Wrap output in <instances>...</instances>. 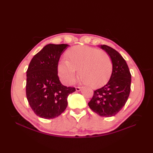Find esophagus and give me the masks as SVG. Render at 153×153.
Segmentation results:
<instances>
[{
	"label": "esophagus",
	"mask_w": 153,
	"mask_h": 153,
	"mask_svg": "<svg viewBox=\"0 0 153 153\" xmlns=\"http://www.w3.org/2000/svg\"><path fill=\"white\" fill-rule=\"evenodd\" d=\"M82 89V87H76V90L77 91H80Z\"/></svg>",
	"instance_id": "34e87169"
}]
</instances>
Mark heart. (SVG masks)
Segmentation results:
<instances>
[{"mask_svg": "<svg viewBox=\"0 0 153 153\" xmlns=\"http://www.w3.org/2000/svg\"><path fill=\"white\" fill-rule=\"evenodd\" d=\"M66 60L58 64V75L66 84L72 83L77 76L83 83L92 87H101L108 82L113 71L111 58L105 51L85 45L70 48L66 53Z\"/></svg>", "mask_w": 153, "mask_h": 153, "instance_id": "obj_1", "label": "heart"}]
</instances>
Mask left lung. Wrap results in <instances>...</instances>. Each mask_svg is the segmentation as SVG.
<instances>
[{
  "label": "left lung",
  "instance_id": "8db88e82",
  "mask_svg": "<svg viewBox=\"0 0 153 153\" xmlns=\"http://www.w3.org/2000/svg\"><path fill=\"white\" fill-rule=\"evenodd\" d=\"M99 47L111 58L113 71L108 82L94 91L88 105L99 116L111 117L116 115L128 100L131 89V76L126 60L118 51L105 45Z\"/></svg>",
  "mask_w": 153,
  "mask_h": 153
}]
</instances>
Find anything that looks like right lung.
Wrapping results in <instances>:
<instances>
[{
    "mask_svg": "<svg viewBox=\"0 0 153 153\" xmlns=\"http://www.w3.org/2000/svg\"><path fill=\"white\" fill-rule=\"evenodd\" d=\"M69 45L48 44L32 58L27 70L26 96L37 116L53 119L68 105V97L74 87L63 85L58 76L60 57Z\"/></svg>",
    "mask_w": 153,
    "mask_h": 153,
    "instance_id": "obj_1",
    "label": "right lung"
}]
</instances>
